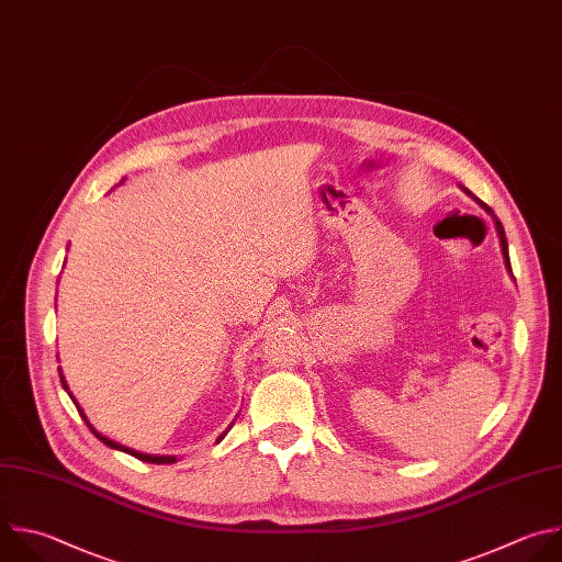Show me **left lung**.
<instances>
[{"label":"left lung","instance_id":"1","mask_svg":"<svg viewBox=\"0 0 562 562\" xmlns=\"http://www.w3.org/2000/svg\"><path fill=\"white\" fill-rule=\"evenodd\" d=\"M465 194H470V192H468V190H465ZM470 196H472V194H470ZM472 199H474V196H472ZM474 201H476V203H479V205H481V207H483V210H485V212H490V214H492V210H490V207H487V205H485V203H483V201H479V199H474ZM494 223H496V232H498V238H501V249H503V258H505V267H507V269H509V271H512V267H509V254H507V240H505V232H503V225H501V223H498V221H496V218H494Z\"/></svg>","mask_w":562,"mask_h":562}]
</instances>
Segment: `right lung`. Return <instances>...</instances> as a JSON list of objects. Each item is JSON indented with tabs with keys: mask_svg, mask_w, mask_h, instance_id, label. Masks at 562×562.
<instances>
[{
	"mask_svg": "<svg viewBox=\"0 0 562 562\" xmlns=\"http://www.w3.org/2000/svg\"><path fill=\"white\" fill-rule=\"evenodd\" d=\"M59 375H61V368H59ZM61 384H64V391H66V393H68V395H70V397H72V393H70V389H68V384H66V380H64V375H61ZM72 402H75V406H77V411H79V415H81V417H83V422H86V424H88V428H90V430H92V435H94V437H97V439H99V441H103V443H105V446H110V448H114V450H121V452H127V454H132V457H136V459H138V461H145V463H158V465H160V463H176V457H156V454H143V452H136V450H132V448H125V446H121V443H116V441H112V439H108V437H103V435H99V432H97V430H94V428H92V424H90V422H88V417H86V415H83V411H81V408H79V404H77V400H75V397H72ZM229 430H232V426H229V428H227V430H225V432H223V435H221V437H218V439H216V443H218V441H223V439H225V435H227V432H229Z\"/></svg>",
	"mask_w": 562,
	"mask_h": 562,
	"instance_id": "1",
	"label": "right lung"
}]
</instances>
